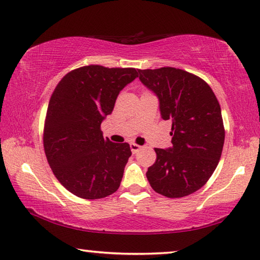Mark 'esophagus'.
I'll list each match as a JSON object with an SVG mask.
<instances>
[{"label": "esophagus", "mask_w": 260, "mask_h": 260, "mask_svg": "<svg viewBox=\"0 0 260 260\" xmlns=\"http://www.w3.org/2000/svg\"><path fill=\"white\" fill-rule=\"evenodd\" d=\"M129 148H131V150H132V152H133V153H136V152H138V151L141 149V146H140L139 144L131 143V144H129Z\"/></svg>", "instance_id": "obj_1"}]
</instances>
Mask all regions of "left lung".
<instances>
[{"label":"left lung","instance_id":"1","mask_svg":"<svg viewBox=\"0 0 260 260\" xmlns=\"http://www.w3.org/2000/svg\"><path fill=\"white\" fill-rule=\"evenodd\" d=\"M140 81L154 93L160 115L172 121V146L154 149L157 160L146 177L153 190L182 198L201 188L215 172L223 151L221 110L210 86L196 75L164 67L139 70Z\"/></svg>","mask_w":260,"mask_h":260}]
</instances>
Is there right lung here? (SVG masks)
Segmentation results:
<instances>
[{"mask_svg":"<svg viewBox=\"0 0 260 260\" xmlns=\"http://www.w3.org/2000/svg\"><path fill=\"white\" fill-rule=\"evenodd\" d=\"M138 72L91 64L68 73L56 85L46 111L44 150L56 179L73 194L101 199L119 187L129 144L103 139L100 126Z\"/></svg>","mask_w":260,"mask_h":260,"instance_id":"right-lung-1","label":"right lung"}]
</instances>
